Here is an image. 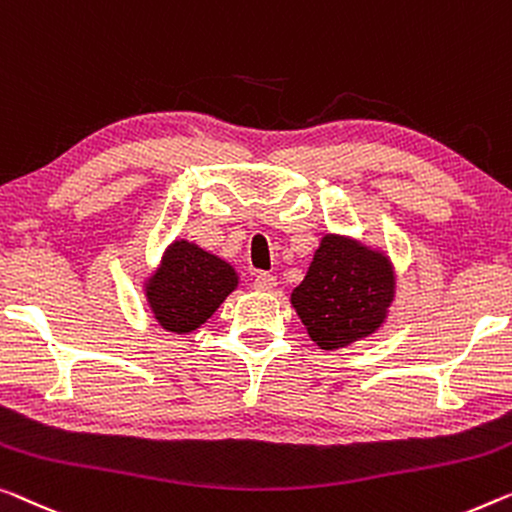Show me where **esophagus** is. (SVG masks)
Wrapping results in <instances>:
<instances>
[{
  "mask_svg": "<svg viewBox=\"0 0 512 512\" xmlns=\"http://www.w3.org/2000/svg\"><path fill=\"white\" fill-rule=\"evenodd\" d=\"M276 285L278 278L271 276V273H257L255 276V289H259V292H271Z\"/></svg>",
  "mask_w": 512,
  "mask_h": 512,
  "instance_id": "34e87169",
  "label": "esophagus"
}]
</instances>
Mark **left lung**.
Masks as SVG:
<instances>
[{"label": "left lung", "mask_w": 512, "mask_h": 512, "mask_svg": "<svg viewBox=\"0 0 512 512\" xmlns=\"http://www.w3.org/2000/svg\"><path fill=\"white\" fill-rule=\"evenodd\" d=\"M393 296L395 273L384 253L326 234L292 292V305L315 345L331 352L375 333Z\"/></svg>", "instance_id": "1"}]
</instances>
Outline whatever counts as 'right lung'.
Returning <instances> with one entry per match:
<instances>
[{"instance_id": "add662e5", "label": "right lung", "mask_w": 512, "mask_h": 512, "mask_svg": "<svg viewBox=\"0 0 512 512\" xmlns=\"http://www.w3.org/2000/svg\"><path fill=\"white\" fill-rule=\"evenodd\" d=\"M239 276L225 259L190 241H174L147 282L149 308L165 331L190 333L207 322L230 296Z\"/></svg>"}]
</instances>
